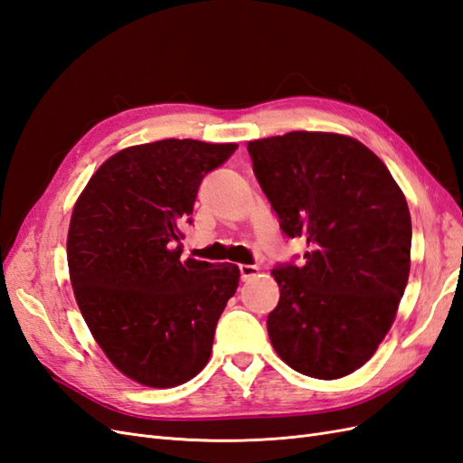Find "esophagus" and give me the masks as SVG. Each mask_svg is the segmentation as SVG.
<instances>
[{
    "instance_id": "1",
    "label": "esophagus",
    "mask_w": 463,
    "mask_h": 463,
    "mask_svg": "<svg viewBox=\"0 0 463 463\" xmlns=\"http://www.w3.org/2000/svg\"><path fill=\"white\" fill-rule=\"evenodd\" d=\"M257 272H259V266H255V264H240V276L243 282L245 279H250L253 276H257Z\"/></svg>"
}]
</instances>
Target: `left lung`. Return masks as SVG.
Listing matches in <instances>:
<instances>
[{
	"label": "left lung",
	"instance_id": "8db88e82",
	"mask_svg": "<svg viewBox=\"0 0 463 463\" xmlns=\"http://www.w3.org/2000/svg\"><path fill=\"white\" fill-rule=\"evenodd\" d=\"M253 174L303 262L276 264V354L332 381L373 357L408 286L411 218L388 167L355 138L293 131L247 145Z\"/></svg>",
	"mask_w": 463,
	"mask_h": 463
}]
</instances>
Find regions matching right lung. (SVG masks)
Returning a JSON list of instances; mask_svg holds the SVG:
<instances>
[{"label":"right lung","instance_id":"right-lung-1","mask_svg":"<svg viewBox=\"0 0 463 463\" xmlns=\"http://www.w3.org/2000/svg\"><path fill=\"white\" fill-rule=\"evenodd\" d=\"M237 145L165 138L106 160L79 197L67 262L79 309L108 359L170 388L199 374L240 284L233 264L181 260L184 222L206 174Z\"/></svg>","mask_w":463,"mask_h":463}]
</instances>
